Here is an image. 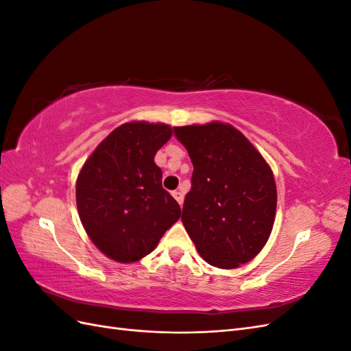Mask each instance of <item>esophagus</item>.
Returning <instances> with one entry per match:
<instances>
[{
	"instance_id": "34e87169",
	"label": "esophagus",
	"mask_w": 351,
	"mask_h": 351,
	"mask_svg": "<svg viewBox=\"0 0 351 351\" xmlns=\"http://www.w3.org/2000/svg\"><path fill=\"white\" fill-rule=\"evenodd\" d=\"M173 197L178 202V205H183V200H184V195L180 192V190H174V192L171 193Z\"/></svg>"
}]
</instances>
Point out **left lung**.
Returning a JSON list of instances; mask_svg holds the SVG:
<instances>
[{"instance_id":"obj_1","label":"left lung","mask_w":351,"mask_h":351,"mask_svg":"<svg viewBox=\"0 0 351 351\" xmlns=\"http://www.w3.org/2000/svg\"><path fill=\"white\" fill-rule=\"evenodd\" d=\"M193 164L182 221L209 265L232 269L263 249L277 209L271 167L231 124L174 127Z\"/></svg>"}]
</instances>
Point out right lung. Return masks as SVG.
<instances>
[{
  "label": "right lung",
  "mask_w": 351,
  "mask_h": 351,
  "mask_svg": "<svg viewBox=\"0 0 351 351\" xmlns=\"http://www.w3.org/2000/svg\"><path fill=\"white\" fill-rule=\"evenodd\" d=\"M173 129L146 121L117 127L92 152L76 183L82 224L105 256L132 263L149 254L182 215L154 158Z\"/></svg>",
  "instance_id": "right-lung-1"
}]
</instances>
